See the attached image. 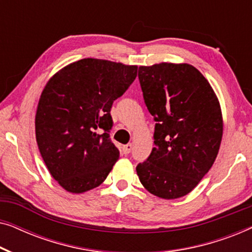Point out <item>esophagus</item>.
<instances>
[{"mask_svg":"<svg viewBox=\"0 0 252 252\" xmlns=\"http://www.w3.org/2000/svg\"><path fill=\"white\" fill-rule=\"evenodd\" d=\"M132 149H133V144L132 143H127L126 146L123 147V151H124V154H125V155L129 154L130 151H132Z\"/></svg>","mask_w":252,"mask_h":252,"instance_id":"34e87169","label":"esophagus"}]
</instances>
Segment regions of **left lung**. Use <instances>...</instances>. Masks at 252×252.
<instances>
[{"mask_svg":"<svg viewBox=\"0 0 252 252\" xmlns=\"http://www.w3.org/2000/svg\"><path fill=\"white\" fill-rule=\"evenodd\" d=\"M139 81L156 122L150 156L136 166L143 187L165 199L190 192L208 173L222 137L219 101L209 81L189 64L139 67Z\"/></svg>","mask_w":252,"mask_h":252,"instance_id":"obj_1","label":"left lung"}]
</instances>
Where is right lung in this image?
Wrapping results in <instances>:
<instances>
[{
	"mask_svg": "<svg viewBox=\"0 0 252 252\" xmlns=\"http://www.w3.org/2000/svg\"><path fill=\"white\" fill-rule=\"evenodd\" d=\"M136 74L135 65L84 58L48 81L35 115L36 142L65 190L80 194L97 187L118 160V148L110 140V111Z\"/></svg>",
	"mask_w": 252,
	"mask_h": 252,
	"instance_id": "obj_1",
	"label": "right lung"
}]
</instances>
